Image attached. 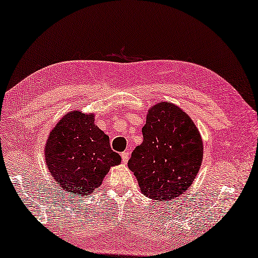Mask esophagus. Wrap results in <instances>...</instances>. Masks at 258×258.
I'll return each instance as SVG.
<instances>
[{
	"label": "esophagus",
	"mask_w": 258,
	"mask_h": 258,
	"mask_svg": "<svg viewBox=\"0 0 258 258\" xmlns=\"http://www.w3.org/2000/svg\"><path fill=\"white\" fill-rule=\"evenodd\" d=\"M129 156H130V153L128 152V151H124V152L121 153V160H122V163L123 164H125V163L128 162L129 160Z\"/></svg>",
	"instance_id": "esophagus-1"
}]
</instances>
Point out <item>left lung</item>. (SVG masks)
Wrapping results in <instances>:
<instances>
[{"instance_id":"obj_1","label":"left lung","mask_w":258,"mask_h":258,"mask_svg":"<svg viewBox=\"0 0 258 258\" xmlns=\"http://www.w3.org/2000/svg\"><path fill=\"white\" fill-rule=\"evenodd\" d=\"M138 146L128 167L141 192L151 199L169 202L192 184L202 166L203 139L186 112L172 103L150 107Z\"/></svg>"}]
</instances>
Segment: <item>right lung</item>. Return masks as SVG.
Returning a JSON list of instances; mask_svg holds the SVG:
<instances>
[{
  "label": "right lung",
  "mask_w": 258,
  "mask_h": 258,
  "mask_svg": "<svg viewBox=\"0 0 258 258\" xmlns=\"http://www.w3.org/2000/svg\"><path fill=\"white\" fill-rule=\"evenodd\" d=\"M94 114L68 112L50 131L45 160L50 174L61 189L83 197L102 185L120 155L111 150L109 137L94 122Z\"/></svg>",
  "instance_id": "right-lung-1"
}]
</instances>
